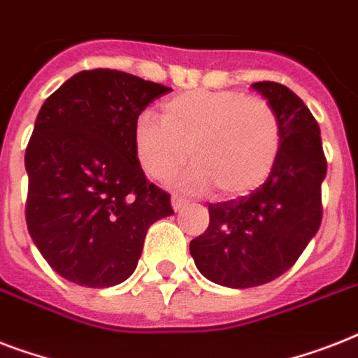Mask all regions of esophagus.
I'll use <instances>...</instances> for the list:
<instances>
[{"mask_svg":"<svg viewBox=\"0 0 358 358\" xmlns=\"http://www.w3.org/2000/svg\"><path fill=\"white\" fill-rule=\"evenodd\" d=\"M171 201H173V208L174 210H180V208H184L185 204H187V199H185V196H182V195H173V199H171Z\"/></svg>","mask_w":358,"mask_h":358,"instance_id":"1","label":"esophagus"}]
</instances>
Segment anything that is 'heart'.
Masks as SVG:
<instances>
[{"mask_svg": "<svg viewBox=\"0 0 358 358\" xmlns=\"http://www.w3.org/2000/svg\"><path fill=\"white\" fill-rule=\"evenodd\" d=\"M135 154L150 178H173L187 157L185 184L223 196L258 189L280 150V120L269 102L239 91H189L163 103L162 119L143 113Z\"/></svg>", "mask_w": 358, "mask_h": 358, "instance_id": "obj_1", "label": "heart"}]
</instances>
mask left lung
Here are the masks:
<instances>
[{"label":"left lung","mask_w":358,"mask_h":358,"mask_svg":"<svg viewBox=\"0 0 358 358\" xmlns=\"http://www.w3.org/2000/svg\"><path fill=\"white\" fill-rule=\"evenodd\" d=\"M280 120V150L271 174L250 195L210 204V224L189 243L199 271L227 288L271 282L294 266L322 224L327 174L314 115L275 81L252 85Z\"/></svg>","instance_id":"1"}]
</instances>
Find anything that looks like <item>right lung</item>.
<instances>
[{
    "instance_id": "obj_1",
    "label": "right lung",
    "mask_w": 358,
    "mask_h": 358,
    "mask_svg": "<svg viewBox=\"0 0 358 358\" xmlns=\"http://www.w3.org/2000/svg\"><path fill=\"white\" fill-rule=\"evenodd\" d=\"M173 89L120 70H83L42 103L25 148V223L53 271L109 288L135 271L146 230L173 215L135 154L139 115Z\"/></svg>"
}]
</instances>
